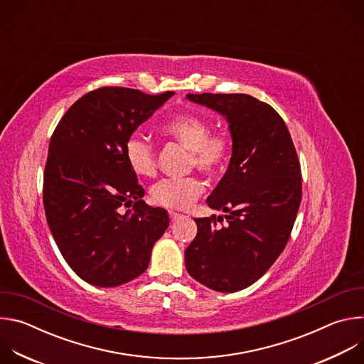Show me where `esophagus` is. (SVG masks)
<instances>
[{
    "mask_svg": "<svg viewBox=\"0 0 364 364\" xmlns=\"http://www.w3.org/2000/svg\"><path fill=\"white\" fill-rule=\"evenodd\" d=\"M168 216H170V220L171 222H177L178 219H181L183 218V215H180V213H176V212H168Z\"/></svg>",
    "mask_w": 364,
    "mask_h": 364,
    "instance_id": "1",
    "label": "esophagus"
}]
</instances>
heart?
<instances>
[{"label": "heart", "mask_w": 364, "mask_h": 364, "mask_svg": "<svg viewBox=\"0 0 364 364\" xmlns=\"http://www.w3.org/2000/svg\"><path fill=\"white\" fill-rule=\"evenodd\" d=\"M161 134L190 151V167L209 177L220 176L229 164L233 141L226 131H213L212 124L194 114H180L161 127ZM128 167L138 177L155 174L157 161L152 145L139 135H131L124 146ZM204 183L197 177L164 178L154 184L151 198L168 209L184 210L203 194Z\"/></svg>", "instance_id": "1"}]
</instances>
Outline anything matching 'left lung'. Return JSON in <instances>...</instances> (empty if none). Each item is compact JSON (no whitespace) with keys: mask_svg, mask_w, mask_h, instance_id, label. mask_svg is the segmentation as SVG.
<instances>
[{"mask_svg":"<svg viewBox=\"0 0 364 364\" xmlns=\"http://www.w3.org/2000/svg\"><path fill=\"white\" fill-rule=\"evenodd\" d=\"M187 99L226 118L233 141L229 168L205 203L228 213L198 218L186 249L190 277L218 292H236L261 278L282 253L302 196L301 167L289 131L268 103L245 93Z\"/></svg>","mask_w":364,"mask_h":364,"instance_id":"8db88e82","label":"left lung"}]
</instances>
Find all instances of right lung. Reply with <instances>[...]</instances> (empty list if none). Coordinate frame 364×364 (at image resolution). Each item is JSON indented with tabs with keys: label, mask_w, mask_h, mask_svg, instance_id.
I'll return each mask as SVG.
<instances>
[{
	"label": "right lung",
	"mask_w": 364,
	"mask_h": 364,
	"mask_svg": "<svg viewBox=\"0 0 364 364\" xmlns=\"http://www.w3.org/2000/svg\"><path fill=\"white\" fill-rule=\"evenodd\" d=\"M174 92L146 95L107 86L77 99L48 144L43 203L55 242L75 274L112 288L139 277L170 225L168 213L142 200L124 157L127 139ZM134 203L125 215L121 205Z\"/></svg>",
	"instance_id": "add662e5"
}]
</instances>
